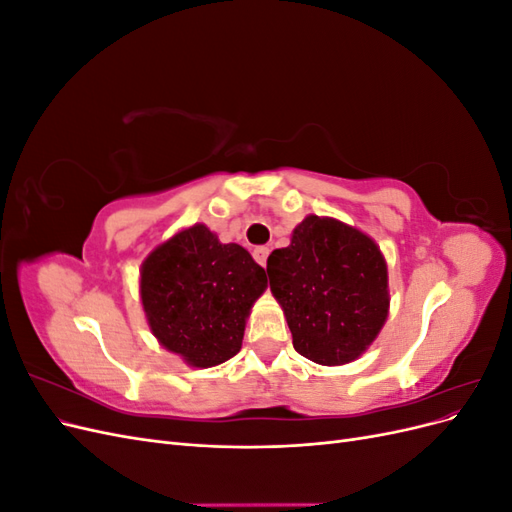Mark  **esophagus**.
Here are the masks:
<instances>
[{"mask_svg": "<svg viewBox=\"0 0 512 512\" xmlns=\"http://www.w3.org/2000/svg\"><path fill=\"white\" fill-rule=\"evenodd\" d=\"M252 256H254V260L258 262L260 267H265L267 265V256H269V247H265V245L256 247V250L252 252Z\"/></svg>", "mask_w": 512, "mask_h": 512, "instance_id": "esophagus-1", "label": "esophagus"}]
</instances>
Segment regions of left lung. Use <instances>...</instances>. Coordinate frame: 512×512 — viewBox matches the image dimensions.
<instances>
[{
    "mask_svg": "<svg viewBox=\"0 0 512 512\" xmlns=\"http://www.w3.org/2000/svg\"><path fill=\"white\" fill-rule=\"evenodd\" d=\"M292 346L318 365L350 363L371 346L389 316V271L374 239L333 218H307L288 247L267 260Z\"/></svg>",
    "mask_w": 512,
    "mask_h": 512,
    "instance_id": "obj_1",
    "label": "left lung"
}]
</instances>
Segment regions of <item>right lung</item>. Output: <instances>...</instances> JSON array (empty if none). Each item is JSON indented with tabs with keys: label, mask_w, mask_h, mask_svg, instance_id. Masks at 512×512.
Returning a JSON list of instances; mask_svg holds the SVG:
<instances>
[{
	"label": "right lung",
	"mask_w": 512,
	"mask_h": 512,
	"mask_svg": "<svg viewBox=\"0 0 512 512\" xmlns=\"http://www.w3.org/2000/svg\"><path fill=\"white\" fill-rule=\"evenodd\" d=\"M267 288L245 247L220 243L205 224L185 228L141 267L151 333L192 367H213L241 350L245 318Z\"/></svg>",
	"instance_id": "obj_1"
}]
</instances>
